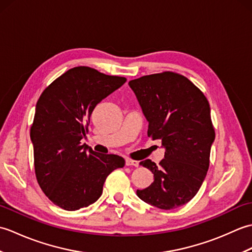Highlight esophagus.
<instances>
[{
    "label": "esophagus",
    "instance_id": "esophagus-1",
    "mask_svg": "<svg viewBox=\"0 0 252 252\" xmlns=\"http://www.w3.org/2000/svg\"><path fill=\"white\" fill-rule=\"evenodd\" d=\"M126 165H133V167H138V161H136V160H132L130 158L126 159Z\"/></svg>",
    "mask_w": 252,
    "mask_h": 252
}]
</instances>
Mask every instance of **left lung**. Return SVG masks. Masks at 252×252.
<instances>
[{"mask_svg": "<svg viewBox=\"0 0 252 252\" xmlns=\"http://www.w3.org/2000/svg\"><path fill=\"white\" fill-rule=\"evenodd\" d=\"M129 85L148 121L147 135L161 141L165 151L159 167L151 159L140 162L152 171L154 182L136 195L163 210L179 208L194 198L207 175L216 138L210 106L201 91L179 73L149 74Z\"/></svg>", "mask_w": 252, "mask_h": 252, "instance_id": "8db88e82", "label": "left lung"}]
</instances>
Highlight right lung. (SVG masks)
Returning <instances> with one entry per match:
<instances>
[{
	"instance_id": "add662e5",
	"label": "right lung",
	"mask_w": 252,
	"mask_h": 252,
	"mask_svg": "<svg viewBox=\"0 0 252 252\" xmlns=\"http://www.w3.org/2000/svg\"><path fill=\"white\" fill-rule=\"evenodd\" d=\"M126 81L80 66L69 69L41 94L30 138L37 183L56 206L74 211L92 205L103 192L107 176L125 165L118 155L97 154L80 141L96 105Z\"/></svg>"
}]
</instances>
